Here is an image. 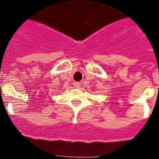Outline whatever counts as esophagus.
Segmentation results:
<instances>
[{"instance_id":"1","label":"esophagus","mask_w":159,"mask_h":159,"mask_svg":"<svg viewBox=\"0 0 159 159\" xmlns=\"http://www.w3.org/2000/svg\"><path fill=\"white\" fill-rule=\"evenodd\" d=\"M73 85H74V87H76V88H79L81 87V84H80L79 82H74Z\"/></svg>"}]
</instances>
